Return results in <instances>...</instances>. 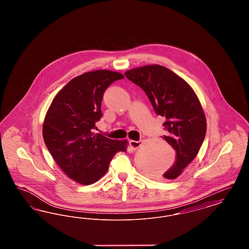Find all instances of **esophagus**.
Masks as SVG:
<instances>
[{"instance_id":"1","label":"esophagus","mask_w":249,"mask_h":249,"mask_svg":"<svg viewBox=\"0 0 249 249\" xmlns=\"http://www.w3.org/2000/svg\"><path fill=\"white\" fill-rule=\"evenodd\" d=\"M142 141L141 140H139V141H133V140H131L130 141V147L132 148V149H137V148H139L141 145H142Z\"/></svg>"}]
</instances>
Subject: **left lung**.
<instances>
[{
	"label": "left lung",
	"mask_w": 249,
	"mask_h": 249,
	"mask_svg": "<svg viewBox=\"0 0 249 249\" xmlns=\"http://www.w3.org/2000/svg\"><path fill=\"white\" fill-rule=\"evenodd\" d=\"M148 97L157 116L165 119L161 136L176 150V161L162 175L175 179L197 156L206 133L200 101L189 84L160 65H146L125 72Z\"/></svg>",
	"instance_id": "left-lung-1"
}]
</instances>
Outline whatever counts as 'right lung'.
<instances>
[{
  "instance_id": "1",
  "label": "right lung",
  "mask_w": 249,
  "mask_h": 249,
  "mask_svg": "<svg viewBox=\"0 0 249 249\" xmlns=\"http://www.w3.org/2000/svg\"><path fill=\"white\" fill-rule=\"evenodd\" d=\"M124 76L108 70L74 77L53 99L43 125L48 151L73 181L90 185L108 170L116 153L126 151L127 141L95 133L103 117L101 105L107 88Z\"/></svg>"
}]
</instances>
